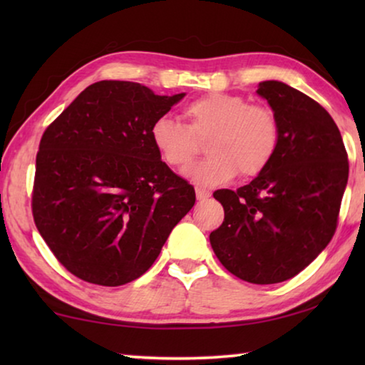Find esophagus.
Segmentation results:
<instances>
[{"label": "esophagus", "instance_id": "obj_1", "mask_svg": "<svg viewBox=\"0 0 365 365\" xmlns=\"http://www.w3.org/2000/svg\"><path fill=\"white\" fill-rule=\"evenodd\" d=\"M195 191H196V197L200 201H205V200H207L209 196H211V191L206 190V188H202V187H196Z\"/></svg>", "mask_w": 365, "mask_h": 365}]
</instances>
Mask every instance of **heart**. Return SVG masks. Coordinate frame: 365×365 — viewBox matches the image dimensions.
Segmentation results:
<instances>
[{"instance_id":"heart-1","label":"heart","mask_w":365,"mask_h":365,"mask_svg":"<svg viewBox=\"0 0 365 365\" xmlns=\"http://www.w3.org/2000/svg\"><path fill=\"white\" fill-rule=\"evenodd\" d=\"M188 125L160 115L151 125V141L170 168L187 165L197 151V140L211 135L207 153L183 170V175L202 187L230 182L238 170L246 177L261 174L274 158L280 127L274 110L250 104L243 96L211 93L191 101L183 109Z\"/></svg>"}]
</instances>
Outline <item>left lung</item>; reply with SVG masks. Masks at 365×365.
<instances>
[{
  "label": "left lung",
  "instance_id": "1",
  "mask_svg": "<svg viewBox=\"0 0 365 365\" xmlns=\"http://www.w3.org/2000/svg\"><path fill=\"white\" fill-rule=\"evenodd\" d=\"M256 93L277 115L279 146L248 185L215 191L225 217L209 242L230 274L270 285L298 275L330 243L349 165L341 133L317 101L279 80Z\"/></svg>",
  "mask_w": 365,
  "mask_h": 365
}]
</instances>
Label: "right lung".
<instances>
[{
	"mask_svg": "<svg viewBox=\"0 0 365 365\" xmlns=\"http://www.w3.org/2000/svg\"><path fill=\"white\" fill-rule=\"evenodd\" d=\"M185 93L103 80L86 86L45 133L36 154L35 225L78 279L119 287L156 261L195 205V188L160 160L151 125Z\"/></svg>",
	"mask_w": 365,
	"mask_h": 365,
	"instance_id": "add662e5",
	"label": "right lung"
}]
</instances>
